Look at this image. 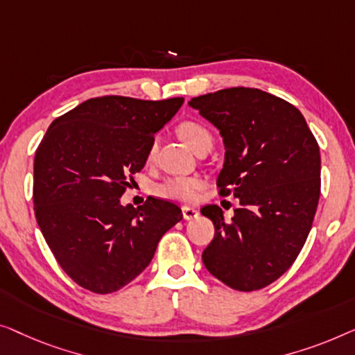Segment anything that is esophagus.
Segmentation results:
<instances>
[{"instance_id": "34e87169", "label": "esophagus", "mask_w": 355, "mask_h": 355, "mask_svg": "<svg viewBox=\"0 0 355 355\" xmlns=\"http://www.w3.org/2000/svg\"><path fill=\"white\" fill-rule=\"evenodd\" d=\"M182 212H183L184 220H194V218H198V216H199L198 209L189 207V206H183L182 207Z\"/></svg>"}]
</instances>
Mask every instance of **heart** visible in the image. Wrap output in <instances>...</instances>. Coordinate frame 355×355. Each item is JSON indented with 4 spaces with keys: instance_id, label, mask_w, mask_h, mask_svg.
Instances as JSON below:
<instances>
[{
    "instance_id": "obj_1",
    "label": "heart",
    "mask_w": 355,
    "mask_h": 355,
    "mask_svg": "<svg viewBox=\"0 0 355 355\" xmlns=\"http://www.w3.org/2000/svg\"><path fill=\"white\" fill-rule=\"evenodd\" d=\"M177 135L180 139H183L189 148L196 149L204 143H212V135L209 130L194 121H183L177 125ZM156 141L151 143L148 149V161H151L156 154ZM204 187V180L201 177H171L166 182L159 184L156 193L159 196L167 199H175L182 202H191L196 199L199 189Z\"/></svg>"
}]
</instances>
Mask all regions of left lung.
Instances as JSON below:
<instances>
[{
  "mask_svg": "<svg viewBox=\"0 0 355 355\" xmlns=\"http://www.w3.org/2000/svg\"><path fill=\"white\" fill-rule=\"evenodd\" d=\"M189 106L220 130L225 164L217 189L241 204L232 222L216 204L201 209L216 227L204 266L238 291L266 288L293 266L312 228L320 198L317 139L297 107L257 88L218 89Z\"/></svg>",
  "mask_w": 355,
  "mask_h": 355,
  "instance_id": "8db88e82",
  "label": "left lung"
}]
</instances>
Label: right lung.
I'll return each mask as SVG.
<instances>
[{
    "mask_svg": "<svg viewBox=\"0 0 355 355\" xmlns=\"http://www.w3.org/2000/svg\"><path fill=\"white\" fill-rule=\"evenodd\" d=\"M183 98H92L49 125L35 151L33 211L64 272L88 291L109 294L149 266L159 239L183 218L177 204L121 196L146 164L159 128Z\"/></svg>",
    "mask_w": 355,
    "mask_h": 355,
    "instance_id": "add662e5",
    "label": "right lung"
}]
</instances>
